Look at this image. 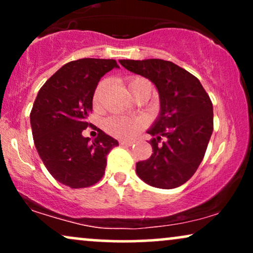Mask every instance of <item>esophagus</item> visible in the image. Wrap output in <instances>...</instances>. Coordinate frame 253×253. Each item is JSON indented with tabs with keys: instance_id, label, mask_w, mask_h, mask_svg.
<instances>
[{
	"instance_id": "esophagus-1",
	"label": "esophagus",
	"mask_w": 253,
	"mask_h": 253,
	"mask_svg": "<svg viewBox=\"0 0 253 253\" xmlns=\"http://www.w3.org/2000/svg\"><path fill=\"white\" fill-rule=\"evenodd\" d=\"M120 144L124 145V146H132L133 141H130V140H120Z\"/></svg>"
}]
</instances>
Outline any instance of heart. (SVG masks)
<instances>
[{
  "mask_svg": "<svg viewBox=\"0 0 253 253\" xmlns=\"http://www.w3.org/2000/svg\"><path fill=\"white\" fill-rule=\"evenodd\" d=\"M146 82V80L144 78H134L128 83V89L129 91L134 88L135 85H138L139 83ZM106 82H101L97 85L96 90L94 92V104L97 106L100 103L101 96H102L104 89H106ZM144 123L140 119H132V118H126V117H110L104 121V128L107 129V132H109L110 134L119 136V138H133L136 133L143 128Z\"/></svg>",
  "mask_w": 253,
  "mask_h": 253,
  "instance_id": "obj_1",
  "label": "heart"
}]
</instances>
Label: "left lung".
Segmentation results:
<instances>
[{
    "label": "left lung",
    "mask_w": 253,
    "mask_h": 253,
    "mask_svg": "<svg viewBox=\"0 0 253 253\" xmlns=\"http://www.w3.org/2000/svg\"><path fill=\"white\" fill-rule=\"evenodd\" d=\"M125 69L155 84L159 115L147 133L152 155L135 165L136 175L147 184L172 189L184 184L201 164L211 133L213 104L195 76L163 59L119 60ZM165 141L160 144V139Z\"/></svg>",
    "instance_id": "1"
}]
</instances>
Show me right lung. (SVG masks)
<instances>
[{
  "label": "right lung",
  "instance_id": "right-lung-1",
  "mask_svg": "<svg viewBox=\"0 0 253 253\" xmlns=\"http://www.w3.org/2000/svg\"><path fill=\"white\" fill-rule=\"evenodd\" d=\"M114 68H119L114 59L66 63L46 81L34 101L30 119L38 153L48 172L74 189L100 181L107 155L119 145L101 129L91 141L82 135L98 81Z\"/></svg>",
  "mask_w": 253,
  "mask_h": 253
}]
</instances>
